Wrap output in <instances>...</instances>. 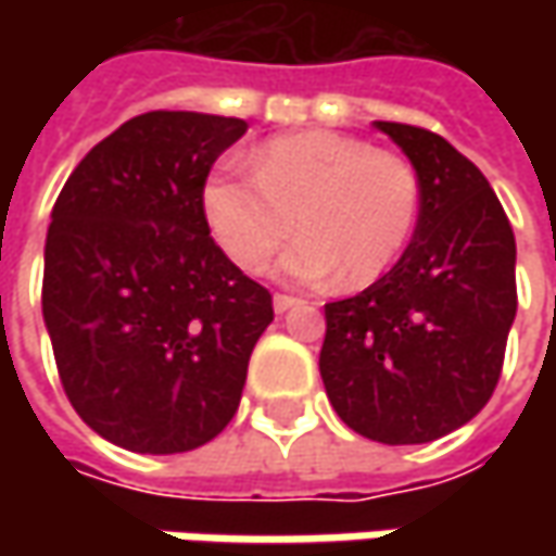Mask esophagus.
<instances>
[{
    "instance_id": "obj_1",
    "label": "esophagus",
    "mask_w": 556,
    "mask_h": 556,
    "mask_svg": "<svg viewBox=\"0 0 556 556\" xmlns=\"http://www.w3.org/2000/svg\"><path fill=\"white\" fill-rule=\"evenodd\" d=\"M271 303H275V312H278V315H285V312L293 309V306H300V300H296V296H288V293H275Z\"/></svg>"
}]
</instances>
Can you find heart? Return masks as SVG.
I'll list each match as a JSON object with an SVG mask.
<instances>
[{
	"mask_svg": "<svg viewBox=\"0 0 556 556\" xmlns=\"http://www.w3.org/2000/svg\"><path fill=\"white\" fill-rule=\"evenodd\" d=\"M250 176L216 169L203 182L210 231L244 271H256L303 231L278 260L290 281L346 288L377 281L405 250L420 210L417 169L393 151L340 132H296L250 154Z\"/></svg>",
	"mask_w": 556,
	"mask_h": 556,
	"instance_id": "heart-1",
	"label": "heart"
}]
</instances>
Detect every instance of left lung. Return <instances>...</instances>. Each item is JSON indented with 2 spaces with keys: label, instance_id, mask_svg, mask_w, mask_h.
Listing matches in <instances>:
<instances>
[{
  "label": "left lung",
  "instance_id": "obj_1",
  "mask_svg": "<svg viewBox=\"0 0 556 556\" xmlns=\"http://www.w3.org/2000/svg\"><path fill=\"white\" fill-rule=\"evenodd\" d=\"M420 179L402 260L371 288L325 306L318 371L340 420L387 445L433 442L495 393L517 315V244L480 169L408 123H374Z\"/></svg>",
  "mask_w": 556,
  "mask_h": 556
}]
</instances>
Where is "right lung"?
<instances>
[{"label": "right lung", "instance_id": "obj_1", "mask_svg": "<svg viewBox=\"0 0 556 556\" xmlns=\"http://www.w3.org/2000/svg\"><path fill=\"white\" fill-rule=\"evenodd\" d=\"M244 132L238 117L139 114L54 201L42 318L76 415L119 448L176 455L219 437L275 318L203 216L210 166Z\"/></svg>", "mask_w": 556, "mask_h": 556}]
</instances>
